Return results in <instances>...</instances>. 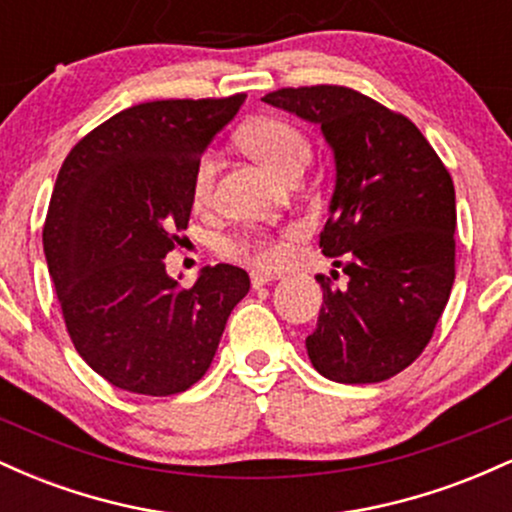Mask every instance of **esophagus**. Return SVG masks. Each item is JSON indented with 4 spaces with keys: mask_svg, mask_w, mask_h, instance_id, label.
<instances>
[{
    "mask_svg": "<svg viewBox=\"0 0 512 512\" xmlns=\"http://www.w3.org/2000/svg\"><path fill=\"white\" fill-rule=\"evenodd\" d=\"M276 276L269 274V272H252L250 274V281H252V289H262V286H267L269 281H274Z\"/></svg>",
    "mask_w": 512,
    "mask_h": 512,
    "instance_id": "esophagus-1",
    "label": "esophagus"
}]
</instances>
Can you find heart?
Returning <instances> with one entry per match:
<instances>
[{
  "mask_svg": "<svg viewBox=\"0 0 512 512\" xmlns=\"http://www.w3.org/2000/svg\"><path fill=\"white\" fill-rule=\"evenodd\" d=\"M240 139L252 156L260 158L262 163H267L284 178H289L293 170L308 166L310 158H313V146H310V139L305 137L303 129H298L289 120H281V117H260V120L250 122L240 134ZM216 170H219V163H216L214 151H202L192 166L190 178L192 199L197 204H207L214 195ZM293 236H298L296 226L284 228L279 233L245 231L240 236L223 238L221 252L228 257H236V260L255 264V267L272 269L289 257V240Z\"/></svg>",
  "mask_w": 512,
  "mask_h": 512,
  "instance_id": "heart-1",
  "label": "heart"
}]
</instances>
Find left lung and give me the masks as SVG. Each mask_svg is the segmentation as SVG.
Returning <instances> with one entry per match:
<instances>
[{
    "instance_id": "left-lung-1",
    "label": "left lung",
    "mask_w": 512,
    "mask_h": 512,
    "mask_svg": "<svg viewBox=\"0 0 512 512\" xmlns=\"http://www.w3.org/2000/svg\"><path fill=\"white\" fill-rule=\"evenodd\" d=\"M264 103L317 122L337 161L322 255L349 276H317L322 308L305 339L334 383H380L431 342L455 281V185L402 113L346 86L279 88ZM332 276H337L334 272Z\"/></svg>"
}]
</instances>
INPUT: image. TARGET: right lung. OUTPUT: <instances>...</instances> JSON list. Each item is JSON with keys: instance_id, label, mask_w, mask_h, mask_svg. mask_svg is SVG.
Here are the masks:
<instances>
[{"instance_id": "right-lung-1", "label": "right lung", "mask_w": 512, "mask_h": 512, "mask_svg": "<svg viewBox=\"0 0 512 512\" xmlns=\"http://www.w3.org/2000/svg\"><path fill=\"white\" fill-rule=\"evenodd\" d=\"M245 93L132 105L64 158L43 248L79 356L120 390L185 392L211 366L228 315L250 291L233 264L207 267L190 289L163 257L192 211V166L233 120Z\"/></svg>"}]
</instances>
